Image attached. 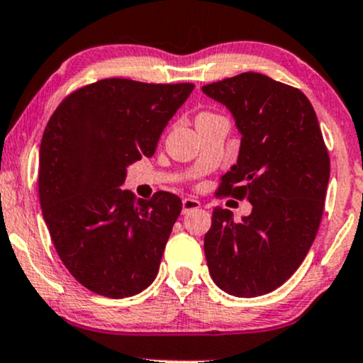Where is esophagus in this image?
Instances as JSON below:
<instances>
[{
    "mask_svg": "<svg viewBox=\"0 0 363 363\" xmlns=\"http://www.w3.org/2000/svg\"><path fill=\"white\" fill-rule=\"evenodd\" d=\"M182 207H183V213H189V212H194V210H199L200 202L196 199H191V196H186V199H183Z\"/></svg>",
    "mask_w": 363,
    "mask_h": 363,
    "instance_id": "esophagus-1",
    "label": "esophagus"
}]
</instances>
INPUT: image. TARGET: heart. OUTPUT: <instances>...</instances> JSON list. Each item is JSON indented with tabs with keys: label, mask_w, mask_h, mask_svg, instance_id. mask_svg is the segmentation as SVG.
<instances>
[{
	"label": "heart",
	"mask_w": 363,
	"mask_h": 363,
	"mask_svg": "<svg viewBox=\"0 0 363 363\" xmlns=\"http://www.w3.org/2000/svg\"><path fill=\"white\" fill-rule=\"evenodd\" d=\"M202 116H212V114H208V113H202V114L199 116V118H202Z\"/></svg>",
	"instance_id": "obj_1"
}]
</instances>
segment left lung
<instances>
[{
    "label": "left lung",
    "instance_id": "1",
    "mask_svg": "<svg viewBox=\"0 0 363 363\" xmlns=\"http://www.w3.org/2000/svg\"><path fill=\"white\" fill-rule=\"evenodd\" d=\"M202 91L230 111L242 136L218 195L252 205L240 222L230 210L213 208L203 239L210 276L232 296H261L293 276L315 240L330 180L328 150L299 89L244 72Z\"/></svg>",
    "mask_w": 363,
    "mask_h": 363
}]
</instances>
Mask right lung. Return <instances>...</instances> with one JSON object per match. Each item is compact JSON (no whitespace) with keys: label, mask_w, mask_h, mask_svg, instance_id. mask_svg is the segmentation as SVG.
I'll return each instance as SVG.
<instances>
[{"label":"right lung","mask_w":363,"mask_h":363,"mask_svg":"<svg viewBox=\"0 0 363 363\" xmlns=\"http://www.w3.org/2000/svg\"><path fill=\"white\" fill-rule=\"evenodd\" d=\"M194 84L102 79L67 96L40 145L38 195L58 257L106 298L141 293L158 274L182 212L169 191L136 200L121 190L126 168L151 158Z\"/></svg>","instance_id":"add662e5"}]
</instances>
